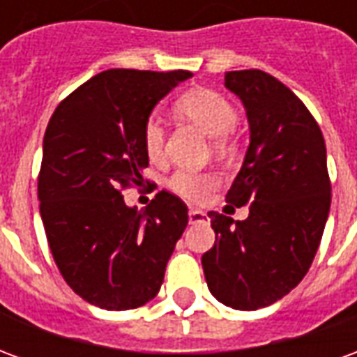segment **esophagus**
Returning a JSON list of instances; mask_svg holds the SVG:
<instances>
[{
  "label": "esophagus",
  "mask_w": 357,
  "mask_h": 357,
  "mask_svg": "<svg viewBox=\"0 0 357 357\" xmlns=\"http://www.w3.org/2000/svg\"><path fill=\"white\" fill-rule=\"evenodd\" d=\"M208 216L202 210H189V224H206Z\"/></svg>",
  "instance_id": "esophagus-1"
}]
</instances>
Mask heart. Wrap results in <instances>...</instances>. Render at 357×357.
I'll return each instance as SVG.
<instances>
[{"mask_svg":"<svg viewBox=\"0 0 357 357\" xmlns=\"http://www.w3.org/2000/svg\"><path fill=\"white\" fill-rule=\"evenodd\" d=\"M176 110L206 135L216 137L220 147L224 145L225 135L235 130L239 120L231 101L214 89L187 91L176 101ZM143 147L151 160H160L164 156V128L158 120H149L143 128ZM170 187L185 199L202 201L214 187V176L179 170L172 176Z\"/></svg>","mask_w":357,"mask_h":357,"instance_id":"1","label":"heart"}]
</instances>
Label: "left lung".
<instances>
[{
    "label": "left lung",
    "instance_id": "left-lung-1",
    "mask_svg": "<svg viewBox=\"0 0 357 357\" xmlns=\"http://www.w3.org/2000/svg\"><path fill=\"white\" fill-rule=\"evenodd\" d=\"M247 110L250 145L225 201L248 206L235 222L208 212L216 243L202 255L210 292L235 310L273 304L304 279L331 208L327 151L306 105L262 70L225 73Z\"/></svg>",
    "mask_w": 357,
    "mask_h": 357
}]
</instances>
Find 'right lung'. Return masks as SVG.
Returning <instances> with one entry per match:
<instances>
[{
  "mask_svg": "<svg viewBox=\"0 0 357 357\" xmlns=\"http://www.w3.org/2000/svg\"><path fill=\"white\" fill-rule=\"evenodd\" d=\"M191 76L110 68L59 102L47 124L40 214L61 275L93 306L133 310L160 291L187 227L185 202L160 191L139 212L122 191L143 183V128L155 105Z\"/></svg>",
  "mask_w": 357,
  "mask_h": 357,
  "instance_id": "add662e5",
  "label": "right lung"
}]
</instances>
